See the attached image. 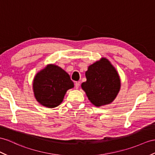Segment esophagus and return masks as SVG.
Instances as JSON below:
<instances>
[{
    "mask_svg": "<svg viewBox=\"0 0 155 155\" xmlns=\"http://www.w3.org/2000/svg\"><path fill=\"white\" fill-rule=\"evenodd\" d=\"M79 87H80V83L79 82H75V88L78 89L79 88Z\"/></svg>",
    "mask_w": 155,
    "mask_h": 155,
    "instance_id": "34e87169",
    "label": "esophagus"
}]
</instances>
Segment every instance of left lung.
Here are the masks:
<instances>
[{"label": "left lung", "mask_w": 155, "mask_h": 155, "mask_svg": "<svg viewBox=\"0 0 155 155\" xmlns=\"http://www.w3.org/2000/svg\"><path fill=\"white\" fill-rule=\"evenodd\" d=\"M87 81L81 88L93 105L99 107L112 103L118 95L121 81L118 71L106 58H101L88 67Z\"/></svg>", "instance_id": "8db88e82"}]
</instances>
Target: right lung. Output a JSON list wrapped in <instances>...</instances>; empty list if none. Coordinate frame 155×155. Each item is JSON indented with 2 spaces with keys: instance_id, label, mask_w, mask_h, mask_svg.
I'll return each instance as SVG.
<instances>
[{
  "instance_id": "right-lung-1",
  "label": "right lung",
  "mask_w": 155,
  "mask_h": 155,
  "mask_svg": "<svg viewBox=\"0 0 155 155\" xmlns=\"http://www.w3.org/2000/svg\"><path fill=\"white\" fill-rule=\"evenodd\" d=\"M74 87L69 74L55 64H47L37 72L33 81L36 100L47 108H54L62 103L67 91Z\"/></svg>"
}]
</instances>
